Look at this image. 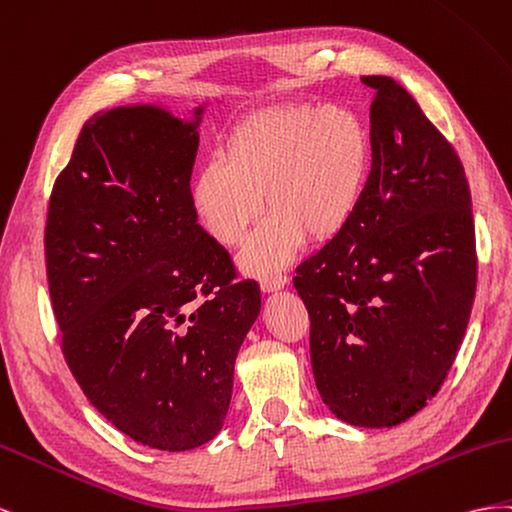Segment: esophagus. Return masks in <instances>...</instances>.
<instances>
[{"label": "esophagus", "mask_w": 512, "mask_h": 512, "mask_svg": "<svg viewBox=\"0 0 512 512\" xmlns=\"http://www.w3.org/2000/svg\"><path fill=\"white\" fill-rule=\"evenodd\" d=\"M259 285H261V289H264V291H276V289H281V287L287 285V274H283V272H268V274L261 276Z\"/></svg>", "instance_id": "esophagus-1"}]
</instances>
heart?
I'll return each mask as SVG.
<instances>
[{"instance_id":"b5f03b06","label":"heart","mask_w":512,"mask_h":512,"mask_svg":"<svg viewBox=\"0 0 512 512\" xmlns=\"http://www.w3.org/2000/svg\"><path fill=\"white\" fill-rule=\"evenodd\" d=\"M371 167V137L354 111L296 105L259 113L233 130L225 160L195 182L201 223L227 246L244 240L264 206L270 212L244 251L253 272L279 268L302 236L324 242L354 214Z\"/></svg>"}]
</instances>
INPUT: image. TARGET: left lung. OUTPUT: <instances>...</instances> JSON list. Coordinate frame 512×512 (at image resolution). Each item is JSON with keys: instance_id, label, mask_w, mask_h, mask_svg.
I'll return each mask as SVG.
<instances>
[{"instance_id": "8db88e82", "label": "left lung", "mask_w": 512, "mask_h": 512, "mask_svg": "<svg viewBox=\"0 0 512 512\" xmlns=\"http://www.w3.org/2000/svg\"><path fill=\"white\" fill-rule=\"evenodd\" d=\"M373 87L371 173L341 231L298 266L321 399L356 427H392L431 401L470 321L478 257L455 148L390 77Z\"/></svg>"}]
</instances>
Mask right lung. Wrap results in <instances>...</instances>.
I'll return each mask as SVG.
<instances>
[{
	"instance_id": "1",
	"label": "right lung",
	"mask_w": 512,
	"mask_h": 512,
	"mask_svg": "<svg viewBox=\"0 0 512 512\" xmlns=\"http://www.w3.org/2000/svg\"><path fill=\"white\" fill-rule=\"evenodd\" d=\"M201 109H197V115ZM195 124L156 107L96 113L57 175L45 264L83 394L135 442L180 452L221 431L259 285L197 223Z\"/></svg>"
}]
</instances>
